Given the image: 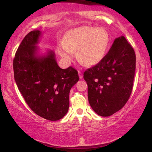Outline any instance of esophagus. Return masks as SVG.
Instances as JSON below:
<instances>
[{
  "instance_id": "34e87169",
  "label": "esophagus",
  "mask_w": 152,
  "mask_h": 152,
  "mask_svg": "<svg viewBox=\"0 0 152 152\" xmlns=\"http://www.w3.org/2000/svg\"><path fill=\"white\" fill-rule=\"evenodd\" d=\"M78 74H79L80 79H82V78H83V74H82V73L80 71H78Z\"/></svg>"
}]
</instances>
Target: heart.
<instances>
[{"label":"heart","instance_id":"heart-1","mask_svg":"<svg viewBox=\"0 0 152 152\" xmlns=\"http://www.w3.org/2000/svg\"><path fill=\"white\" fill-rule=\"evenodd\" d=\"M109 37L103 28L84 26L70 30L65 41L58 43V52L66 64H70L78 50V58L86 66L96 65L104 56Z\"/></svg>","mask_w":152,"mask_h":152}]
</instances>
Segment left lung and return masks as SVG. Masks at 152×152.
<instances>
[{"label":"left lung","instance_id":"obj_1","mask_svg":"<svg viewBox=\"0 0 152 152\" xmlns=\"http://www.w3.org/2000/svg\"><path fill=\"white\" fill-rule=\"evenodd\" d=\"M135 60L134 50L121 36L100 62L84 72L89 103L96 114L109 117L124 107L132 92Z\"/></svg>","mask_w":152,"mask_h":152}]
</instances>
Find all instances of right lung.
<instances>
[{
    "label": "right lung",
    "mask_w": 152,
    "mask_h": 152,
    "mask_svg": "<svg viewBox=\"0 0 152 152\" xmlns=\"http://www.w3.org/2000/svg\"><path fill=\"white\" fill-rule=\"evenodd\" d=\"M42 31L25 36L13 60L15 80L28 106L35 114L49 121H58L69 109V94L79 80L72 67L61 69L54 51L40 55L37 44Z\"/></svg>",
    "instance_id": "1"
}]
</instances>
